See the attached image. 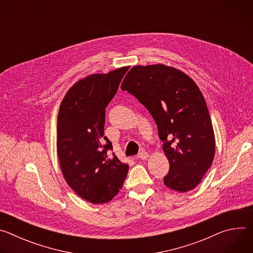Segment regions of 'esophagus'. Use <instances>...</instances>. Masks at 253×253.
Listing matches in <instances>:
<instances>
[{"mask_svg":"<svg viewBox=\"0 0 253 253\" xmlns=\"http://www.w3.org/2000/svg\"><path fill=\"white\" fill-rule=\"evenodd\" d=\"M149 154L146 152V151H141L139 154H138V158L139 159H142V160H146L148 158Z\"/></svg>","mask_w":253,"mask_h":253,"instance_id":"1","label":"esophagus"}]
</instances>
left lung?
Listing matches in <instances>:
<instances>
[{
    "mask_svg": "<svg viewBox=\"0 0 253 253\" xmlns=\"http://www.w3.org/2000/svg\"><path fill=\"white\" fill-rule=\"evenodd\" d=\"M146 107L169 160L164 184L175 191L194 189L212 164L215 138L204 97L183 72L165 65L135 66L121 85Z\"/></svg>",
    "mask_w": 253,
    "mask_h": 253,
    "instance_id": "1",
    "label": "left lung"
}]
</instances>
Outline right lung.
<instances>
[{"instance_id":"obj_1","label":"right lung","mask_w":253,"mask_h":253,"mask_svg":"<svg viewBox=\"0 0 253 253\" xmlns=\"http://www.w3.org/2000/svg\"><path fill=\"white\" fill-rule=\"evenodd\" d=\"M129 67L90 75L70 88L58 114L57 152L68 185L83 199L102 204L121 189L129 166L104 136L106 107Z\"/></svg>"}]
</instances>
